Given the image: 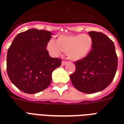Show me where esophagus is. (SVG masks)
I'll return each instance as SVG.
<instances>
[{
  "label": "esophagus",
  "instance_id": "1",
  "mask_svg": "<svg viewBox=\"0 0 124 124\" xmlns=\"http://www.w3.org/2000/svg\"><path fill=\"white\" fill-rule=\"evenodd\" d=\"M67 64V61H65V60H62V66H64L65 64Z\"/></svg>",
  "mask_w": 124,
  "mask_h": 124
}]
</instances>
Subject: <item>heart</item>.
<instances>
[{
	"label": "heart",
	"mask_w": 124,
	"mask_h": 124,
	"mask_svg": "<svg viewBox=\"0 0 124 124\" xmlns=\"http://www.w3.org/2000/svg\"><path fill=\"white\" fill-rule=\"evenodd\" d=\"M93 47L92 37L87 34L60 35L47 44V49L52 56H58L66 53L70 60H78L88 56Z\"/></svg>",
	"instance_id": "b5f03b06"
}]
</instances>
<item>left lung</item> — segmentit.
Listing matches in <instances>:
<instances>
[{"label": "left lung", "instance_id": "8db88e82", "mask_svg": "<svg viewBox=\"0 0 124 124\" xmlns=\"http://www.w3.org/2000/svg\"><path fill=\"white\" fill-rule=\"evenodd\" d=\"M93 47L85 58L75 62L76 69L70 78L77 90L94 93L104 90L113 80L118 57L113 42L101 32L89 31Z\"/></svg>", "mask_w": 124, "mask_h": 124}]
</instances>
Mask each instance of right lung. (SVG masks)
I'll return each mask as SVG.
<instances>
[{
  "label": "right lung",
  "instance_id": "obj_1",
  "mask_svg": "<svg viewBox=\"0 0 124 124\" xmlns=\"http://www.w3.org/2000/svg\"><path fill=\"white\" fill-rule=\"evenodd\" d=\"M51 33L30 29L18 34L7 54V73L11 82L23 92L35 94L49 85L52 73L61 66L60 58H51L47 44Z\"/></svg>",
  "mask_w": 124,
  "mask_h": 124
}]
</instances>
